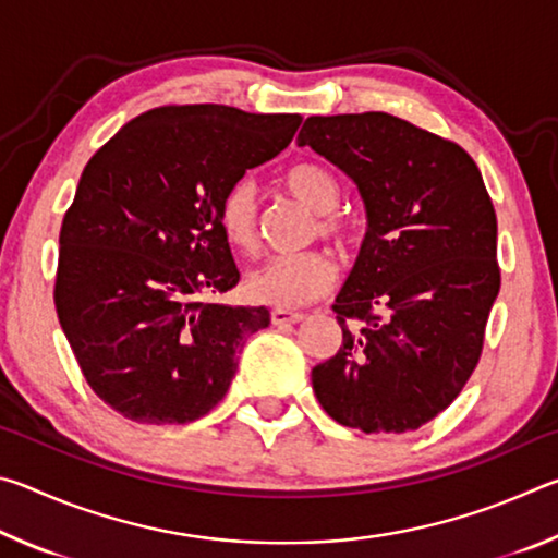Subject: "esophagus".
I'll return each instance as SVG.
<instances>
[{
	"mask_svg": "<svg viewBox=\"0 0 558 558\" xmlns=\"http://www.w3.org/2000/svg\"><path fill=\"white\" fill-rule=\"evenodd\" d=\"M305 319V315L302 313H290V310H272L270 313V323L276 327H286V325H295V323H302Z\"/></svg>",
	"mask_w": 558,
	"mask_h": 558,
	"instance_id": "obj_1",
	"label": "esophagus"
}]
</instances>
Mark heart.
<instances>
[{
  "mask_svg": "<svg viewBox=\"0 0 558 558\" xmlns=\"http://www.w3.org/2000/svg\"><path fill=\"white\" fill-rule=\"evenodd\" d=\"M282 186L300 204L319 214V233L335 241L347 239L344 221L332 214L339 202V184L325 167L315 162L292 165L282 174ZM219 226L226 241L233 243L239 251L253 253L258 248V199L251 179H239L226 189L219 204ZM332 286V260L317 251L270 258L245 278V292L253 302L280 310L307 305V302L323 298Z\"/></svg>",
  "mask_w": 558,
  "mask_h": 558,
  "instance_id": "heart-1",
  "label": "heart"
}]
</instances>
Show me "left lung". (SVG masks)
<instances>
[{
	"mask_svg": "<svg viewBox=\"0 0 558 558\" xmlns=\"http://www.w3.org/2000/svg\"><path fill=\"white\" fill-rule=\"evenodd\" d=\"M298 145L342 169L366 211L362 248L332 305L342 347L313 369L317 401L347 428H421L477 366L499 292L483 174L456 143L389 112L313 116Z\"/></svg>",
	"mask_w": 558,
	"mask_h": 558,
	"instance_id": "left-lung-1",
	"label": "left lung"
}]
</instances>
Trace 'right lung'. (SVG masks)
Wrapping results in <instances>:
<instances>
[{"label": "right lung", "mask_w": 558, "mask_h": 558, "mask_svg": "<svg viewBox=\"0 0 558 558\" xmlns=\"http://www.w3.org/2000/svg\"><path fill=\"white\" fill-rule=\"evenodd\" d=\"M300 122L167 106L90 157L63 216L53 300L83 376L112 411L182 426L229 391L243 339L270 313L206 300L239 282L219 204L290 145Z\"/></svg>", "instance_id": "1"}]
</instances>
